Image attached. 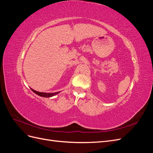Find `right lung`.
<instances>
[{
    "label": "right lung",
    "instance_id": "add662e5",
    "mask_svg": "<svg viewBox=\"0 0 153 153\" xmlns=\"http://www.w3.org/2000/svg\"><path fill=\"white\" fill-rule=\"evenodd\" d=\"M31 89L36 94H38V95H39L40 96H42V97H45V98H50V97L53 96L55 95L59 94V92H53V93H46V92H38V91H34V89Z\"/></svg>",
    "mask_w": 153,
    "mask_h": 153
}]
</instances>
